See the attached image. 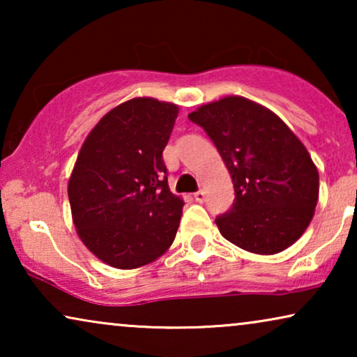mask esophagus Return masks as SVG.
Here are the masks:
<instances>
[{
  "instance_id": "esophagus-1",
  "label": "esophagus",
  "mask_w": 357,
  "mask_h": 357,
  "mask_svg": "<svg viewBox=\"0 0 357 357\" xmlns=\"http://www.w3.org/2000/svg\"><path fill=\"white\" fill-rule=\"evenodd\" d=\"M193 198L197 199L198 203H203L204 199H206V193H204V190H199V192H197V193H193Z\"/></svg>"
}]
</instances>
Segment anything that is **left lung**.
Instances as JSON below:
<instances>
[{
    "label": "left lung",
    "instance_id": "8db88e82",
    "mask_svg": "<svg viewBox=\"0 0 357 357\" xmlns=\"http://www.w3.org/2000/svg\"><path fill=\"white\" fill-rule=\"evenodd\" d=\"M188 119L206 131L231 174L232 208L216 218L224 238L257 255L291 247L319 202V170L292 130L241 96L199 105Z\"/></svg>",
    "mask_w": 357,
    "mask_h": 357
}]
</instances>
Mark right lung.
<instances>
[{"label":"right lung","instance_id":"add662e5","mask_svg":"<svg viewBox=\"0 0 357 357\" xmlns=\"http://www.w3.org/2000/svg\"><path fill=\"white\" fill-rule=\"evenodd\" d=\"M178 105L135 97L102 116L68 182L73 224L100 261L135 270L172 245L183 199L170 192L162 151Z\"/></svg>","mask_w":357,"mask_h":357}]
</instances>
